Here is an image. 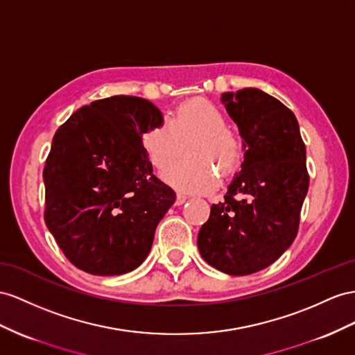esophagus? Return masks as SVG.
<instances>
[{
  "mask_svg": "<svg viewBox=\"0 0 355 355\" xmlns=\"http://www.w3.org/2000/svg\"><path fill=\"white\" fill-rule=\"evenodd\" d=\"M186 199H187V196H186V195H183V193H177V199H175V204H177V205H181V204H184V202H186Z\"/></svg>",
  "mask_w": 355,
  "mask_h": 355,
  "instance_id": "esophagus-1",
  "label": "esophagus"
}]
</instances>
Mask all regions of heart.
Returning <instances> with one entry per match:
<instances>
[{
  "label": "heart",
  "instance_id": "obj_1",
  "mask_svg": "<svg viewBox=\"0 0 355 355\" xmlns=\"http://www.w3.org/2000/svg\"><path fill=\"white\" fill-rule=\"evenodd\" d=\"M196 138L184 160H175L162 172L163 180L190 193L211 192L223 177L239 169L244 156L243 133L228 125L220 107L204 98L180 105L168 121L151 125L141 136L142 148L154 168H163L180 150V142Z\"/></svg>",
  "mask_w": 355,
  "mask_h": 355
}]
</instances>
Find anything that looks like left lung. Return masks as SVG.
Segmentation results:
<instances>
[{"label": "left lung", "mask_w": 355, "mask_h": 355, "mask_svg": "<svg viewBox=\"0 0 355 355\" xmlns=\"http://www.w3.org/2000/svg\"><path fill=\"white\" fill-rule=\"evenodd\" d=\"M222 100L246 153L225 201L211 205L199 230L198 248L211 267L244 276L272 264L297 237L309 189L306 147L293 111L264 91L246 88Z\"/></svg>", "instance_id": "8db88e82"}]
</instances>
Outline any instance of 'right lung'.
Listing matches in <instances>:
<instances>
[{
    "mask_svg": "<svg viewBox=\"0 0 355 355\" xmlns=\"http://www.w3.org/2000/svg\"><path fill=\"white\" fill-rule=\"evenodd\" d=\"M162 120L148 100L112 96L78 109L53 135L43 169L44 223L79 270L124 275L148 257L156 226L175 202L141 144Z\"/></svg>",
    "mask_w": 355,
    "mask_h": 355,
    "instance_id": "obj_1",
    "label": "right lung"
}]
</instances>
